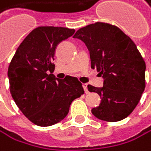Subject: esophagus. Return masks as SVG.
Wrapping results in <instances>:
<instances>
[{"mask_svg":"<svg viewBox=\"0 0 151 151\" xmlns=\"http://www.w3.org/2000/svg\"><path fill=\"white\" fill-rule=\"evenodd\" d=\"M83 89H84L85 93L87 94V93H88V89H87V83H83Z\"/></svg>","mask_w":151,"mask_h":151,"instance_id":"1","label":"esophagus"}]
</instances>
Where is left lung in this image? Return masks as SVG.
<instances>
[{"label": "left lung", "mask_w": 151, "mask_h": 151, "mask_svg": "<svg viewBox=\"0 0 151 151\" xmlns=\"http://www.w3.org/2000/svg\"><path fill=\"white\" fill-rule=\"evenodd\" d=\"M73 37L86 44L92 68L104 78L101 88L87 86L89 92L101 97L92 113L106 122L125 119L137 107L146 87V64L137 45L118 27L102 22L83 27Z\"/></svg>", "instance_id": "8db88e82"}]
</instances>
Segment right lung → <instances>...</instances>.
Instances as JSON below:
<instances>
[{"instance_id": "1", "label": "right lung", "mask_w": 151, "mask_h": 151, "mask_svg": "<svg viewBox=\"0 0 151 151\" xmlns=\"http://www.w3.org/2000/svg\"><path fill=\"white\" fill-rule=\"evenodd\" d=\"M75 30L63 27H38L20 43L8 68L10 93L31 122L50 126L68 115L71 102L84 94L77 78H55V52Z\"/></svg>"}]
</instances>
